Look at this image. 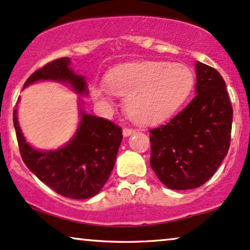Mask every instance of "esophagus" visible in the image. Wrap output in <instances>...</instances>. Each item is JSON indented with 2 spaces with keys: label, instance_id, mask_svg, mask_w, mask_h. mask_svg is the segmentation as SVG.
I'll use <instances>...</instances> for the list:
<instances>
[{
  "label": "esophagus",
  "instance_id": "esophagus-1",
  "mask_svg": "<svg viewBox=\"0 0 250 250\" xmlns=\"http://www.w3.org/2000/svg\"><path fill=\"white\" fill-rule=\"evenodd\" d=\"M122 134H123V136H125V137H128V136H130V135H134V134H135V129L125 127V128H123Z\"/></svg>",
  "mask_w": 250,
  "mask_h": 250
}]
</instances>
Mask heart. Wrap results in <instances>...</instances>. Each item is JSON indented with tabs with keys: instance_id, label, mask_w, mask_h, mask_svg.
<instances>
[{
	"instance_id": "1",
	"label": "heart",
	"mask_w": 250,
	"mask_h": 250,
	"mask_svg": "<svg viewBox=\"0 0 250 250\" xmlns=\"http://www.w3.org/2000/svg\"><path fill=\"white\" fill-rule=\"evenodd\" d=\"M193 73L179 62H143L108 72L105 86L94 85L92 95L111 105L112 94L125 98L127 114L136 122L156 123L170 118L193 88Z\"/></svg>"
}]
</instances>
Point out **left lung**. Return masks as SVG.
Masks as SVG:
<instances>
[{"instance_id": "obj_1", "label": "left lung", "mask_w": 250, "mask_h": 250, "mask_svg": "<svg viewBox=\"0 0 250 250\" xmlns=\"http://www.w3.org/2000/svg\"><path fill=\"white\" fill-rule=\"evenodd\" d=\"M195 68V97L168 123L149 130V165L171 189L204 185L221 166L231 141L233 109L225 81L200 62Z\"/></svg>"}]
</instances>
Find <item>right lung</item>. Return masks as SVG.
<instances>
[{
  "instance_id": "1",
  "label": "right lung",
  "mask_w": 250,
  "mask_h": 250,
  "mask_svg": "<svg viewBox=\"0 0 250 250\" xmlns=\"http://www.w3.org/2000/svg\"><path fill=\"white\" fill-rule=\"evenodd\" d=\"M71 59L62 57L35 71L26 80L24 88L42 80L66 82L76 94L86 95L83 76L69 67ZM17 141L21 159L40 181L62 197L89 199L101 191L115 165L122 129L104 118L81 112V121L74 137L55 151H38L26 142L13 111Z\"/></svg>"
}]
</instances>
